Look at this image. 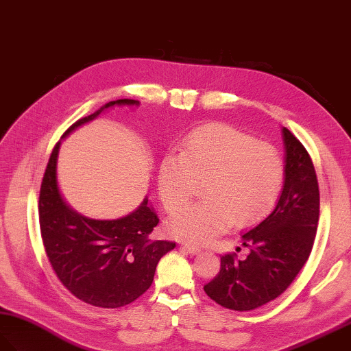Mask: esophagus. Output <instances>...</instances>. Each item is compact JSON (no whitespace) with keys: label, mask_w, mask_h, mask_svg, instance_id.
<instances>
[{"label":"esophagus","mask_w":351,"mask_h":351,"mask_svg":"<svg viewBox=\"0 0 351 351\" xmlns=\"http://www.w3.org/2000/svg\"><path fill=\"white\" fill-rule=\"evenodd\" d=\"M182 250L187 251L191 255H196V254L201 252V248H197V246H193V245H183Z\"/></svg>","instance_id":"esophagus-1"}]
</instances>
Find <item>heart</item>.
Segmentation results:
<instances>
[{"label":"heart","mask_w":351,"mask_h":351,"mask_svg":"<svg viewBox=\"0 0 351 351\" xmlns=\"http://www.w3.org/2000/svg\"><path fill=\"white\" fill-rule=\"evenodd\" d=\"M282 180V159L270 145L226 124L199 127L182 141L177 156L160 160L158 192L169 213L189 202L197 183H204L205 201L176 213L167 232L178 241L204 245L232 223L248 226L273 206Z\"/></svg>","instance_id":"obj_1"}]
</instances>
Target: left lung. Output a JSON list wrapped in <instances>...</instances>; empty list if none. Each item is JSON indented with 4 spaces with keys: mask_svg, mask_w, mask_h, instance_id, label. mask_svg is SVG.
Here are the masks:
<instances>
[{
    "mask_svg": "<svg viewBox=\"0 0 351 351\" xmlns=\"http://www.w3.org/2000/svg\"><path fill=\"white\" fill-rule=\"evenodd\" d=\"M285 146L282 193L263 221L246 227L248 257H221L217 276L204 287L217 304L236 311L258 308L287 291L313 248L319 221V184L313 162L292 132L282 128Z\"/></svg>",
    "mask_w": 351,
    "mask_h": 351,
    "instance_id": "8db88e82",
    "label": "left lung"
}]
</instances>
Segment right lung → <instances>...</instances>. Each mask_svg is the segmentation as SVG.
Segmentation results:
<instances>
[{
	"label": "right lung",
	"mask_w": 351,
	"mask_h": 351,
	"mask_svg": "<svg viewBox=\"0 0 351 351\" xmlns=\"http://www.w3.org/2000/svg\"><path fill=\"white\" fill-rule=\"evenodd\" d=\"M138 100L109 101L75 122L63 137L113 106H138ZM60 141L45 168L40 192V226L47 257L60 282L75 297L94 307L118 308L137 300L152 285L159 260L174 242L150 241L159 223L147 196L134 211L113 220L77 213L64 201L58 183Z\"/></svg>",
	"instance_id": "1"
}]
</instances>
